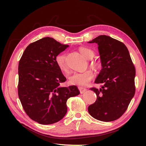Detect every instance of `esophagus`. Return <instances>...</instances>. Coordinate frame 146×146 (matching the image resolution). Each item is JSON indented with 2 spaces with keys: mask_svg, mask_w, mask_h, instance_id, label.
<instances>
[{
  "mask_svg": "<svg viewBox=\"0 0 146 146\" xmlns=\"http://www.w3.org/2000/svg\"><path fill=\"white\" fill-rule=\"evenodd\" d=\"M78 89H79V90H80V94H83V93L85 92L86 90V88H85L84 87H82V86H79Z\"/></svg>",
  "mask_w": 146,
  "mask_h": 146,
  "instance_id": "34e87169",
  "label": "esophagus"
}]
</instances>
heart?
<instances>
[{"label": "heart", "instance_id": "1", "mask_svg": "<svg viewBox=\"0 0 146 146\" xmlns=\"http://www.w3.org/2000/svg\"><path fill=\"white\" fill-rule=\"evenodd\" d=\"M79 51L86 59H91L94 56V52L91 49L86 47H80ZM66 56L64 53L59 54L55 58V61L60 70L63 72H67L68 66L66 63ZM93 68H98L100 67V64L99 62L94 61L91 63ZM94 73L91 70H86L82 73H75L69 78L70 84L78 86H86L91 82Z\"/></svg>", "mask_w": 146, "mask_h": 146}]
</instances>
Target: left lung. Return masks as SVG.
Returning a JSON list of instances; mask_svg holds the SVG:
<instances>
[{
  "mask_svg": "<svg viewBox=\"0 0 146 146\" xmlns=\"http://www.w3.org/2000/svg\"><path fill=\"white\" fill-rule=\"evenodd\" d=\"M88 42L98 44L102 66L95 81L102 85L100 89L90 88L97 97L88 107V112L98 120H115L125 113L134 96L135 66L123 42L105 35Z\"/></svg>",
  "mask_w": 146,
  "mask_h": 146,
  "instance_id": "1",
  "label": "left lung"
}]
</instances>
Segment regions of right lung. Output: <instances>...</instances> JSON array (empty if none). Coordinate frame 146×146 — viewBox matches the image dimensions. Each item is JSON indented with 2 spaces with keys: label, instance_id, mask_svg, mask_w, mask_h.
Wrapping results in <instances>:
<instances>
[{
  "label": "right lung",
  "instance_id": "add662e5",
  "mask_svg": "<svg viewBox=\"0 0 146 146\" xmlns=\"http://www.w3.org/2000/svg\"><path fill=\"white\" fill-rule=\"evenodd\" d=\"M68 47L46 37L27 46L19 63V98L27 115L41 124L61 120L68 99L80 94L75 85L60 86L66 78L55 58Z\"/></svg>",
  "mask_w": 146,
  "mask_h": 146
}]
</instances>
